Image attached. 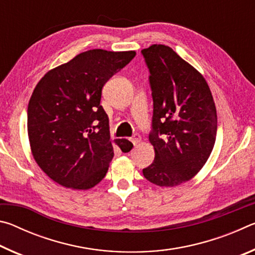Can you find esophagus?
Segmentation results:
<instances>
[{
  "instance_id": "1",
  "label": "esophagus",
  "mask_w": 255,
  "mask_h": 255,
  "mask_svg": "<svg viewBox=\"0 0 255 255\" xmlns=\"http://www.w3.org/2000/svg\"><path fill=\"white\" fill-rule=\"evenodd\" d=\"M130 141L133 144V146H136L137 144H139L141 141V137L139 135H133L131 138H130Z\"/></svg>"
}]
</instances>
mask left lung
<instances>
[{
    "label": "left lung",
    "instance_id": "1",
    "mask_svg": "<svg viewBox=\"0 0 255 255\" xmlns=\"http://www.w3.org/2000/svg\"><path fill=\"white\" fill-rule=\"evenodd\" d=\"M153 97L154 162L143 170L158 187L191 180L209 158L217 133V112L205 77L165 45L141 50ZM162 136H161L160 135Z\"/></svg>",
    "mask_w": 255,
    "mask_h": 255
}]
</instances>
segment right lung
<instances>
[{
    "instance_id": "1",
    "label": "right lung",
    "mask_w": 255,
    "mask_h": 255,
    "mask_svg": "<svg viewBox=\"0 0 255 255\" xmlns=\"http://www.w3.org/2000/svg\"><path fill=\"white\" fill-rule=\"evenodd\" d=\"M135 55V50L91 49L38 82L28 105L30 149L56 183L91 189L106 176L114 144L125 153L132 148L127 139H110L109 118L100 101L106 82Z\"/></svg>"
}]
</instances>
